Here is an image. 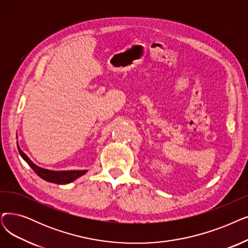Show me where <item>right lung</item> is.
Here are the masks:
<instances>
[{
	"instance_id": "obj_1",
	"label": "right lung",
	"mask_w": 248,
	"mask_h": 248,
	"mask_svg": "<svg viewBox=\"0 0 248 248\" xmlns=\"http://www.w3.org/2000/svg\"><path fill=\"white\" fill-rule=\"evenodd\" d=\"M19 153L22 157L27 164L33 169V171L35 173L41 177L42 179H45L46 181L48 182H52V184H57V185H67L70 184V182L74 181L75 179H77L78 177L84 175L87 170H67V171H53V170H48V169H45L41 168L37 165H35L32 161L27 157V155H25V153H23L22 151L20 150V148H18Z\"/></svg>"
}]
</instances>
